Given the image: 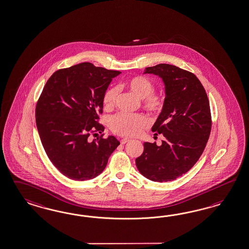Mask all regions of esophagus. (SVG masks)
Masks as SVG:
<instances>
[{
  "label": "esophagus",
  "mask_w": 249,
  "mask_h": 249,
  "mask_svg": "<svg viewBox=\"0 0 249 249\" xmlns=\"http://www.w3.org/2000/svg\"><path fill=\"white\" fill-rule=\"evenodd\" d=\"M129 141H130V139H128V138H124V139H122V140L120 141V142H121V144H124V143H126Z\"/></svg>",
  "instance_id": "34e87169"
}]
</instances>
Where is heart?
Returning a JSON list of instances; mask_svg holds the SVG:
<instances>
[{
  "label": "heart",
  "instance_id": "b5f03b06",
  "mask_svg": "<svg viewBox=\"0 0 249 249\" xmlns=\"http://www.w3.org/2000/svg\"><path fill=\"white\" fill-rule=\"evenodd\" d=\"M124 86L134 95L142 99L143 107L154 114H159L164 107V97L160 94H155L154 85L147 77L142 76L128 78ZM118 91L115 88L107 90L103 96V104L106 108H111L115 105ZM148 119L143 115H128L119 113L111 118L110 126L115 134L123 136H135L141 134L146 127Z\"/></svg>",
  "mask_w": 249,
  "mask_h": 249
}]
</instances>
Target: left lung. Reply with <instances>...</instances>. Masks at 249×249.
I'll return each mask as SVG.
<instances>
[{"label": "left lung", "mask_w": 249, "mask_h": 249, "mask_svg": "<svg viewBox=\"0 0 249 249\" xmlns=\"http://www.w3.org/2000/svg\"><path fill=\"white\" fill-rule=\"evenodd\" d=\"M143 74L156 75L164 84V107L152 131L165 139L160 146L145 142L135 163L145 178L171 181L189 172L204 151L211 130L209 98L198 77L176 66L156 65Z\"/></svg>", "instance_id": "left-lung-1"}]
</instances>
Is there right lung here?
<instances>
[{
  "mask_svg": "<svg viewBox=\"0 0 249 249\" xmlns=\"http://www.w3.org/2000/svg\"><path fill=\"white\" fill-rule=\"evenodd\" d=\"M120 71L83 62L53 73L36 106V124L45 152L66 177L75 180L96 178L120 144L113 135L89 140L102 133L98 124L103 96Z\"/></svg>",
  "mask_w": 249,
  "mask_h": 249,
  "instance_id": "right-lung-1",
  "label": "right lung"
}]
</instances>
